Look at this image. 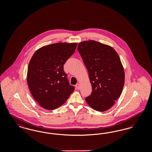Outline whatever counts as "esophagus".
<instances>
[{"instance_id":"1","label":"esophagus","mask_w":152,"mask_h":152,"mask_svg":"<svg viewBox=\"0 0 152 152\" xmlns=\"http://www.w3.org/2000/svg\"><path fill=\"white\" fill-rule=\"evenodd\" d=\"M75 87H76V88L77 89H80V85L79 84H77L75 86Z\"/></svg>"}]
</instances>
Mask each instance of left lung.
<instances>
[{"label": "left lung", "mask_w": 152, "mask_h": 152, "mask_svg": "<svg viewBox=\"0 0 152 152\" xmlns=\"http://www.w3.org/2000/svg\"><path fill=\"white\" fill-rule=\"evenodd\" d=\"M77 50L88 69L92 88L86 102L97 111L107 110L120 96L124 85L120 58L112 47L94 40L80 43Z\"/></svg>", "instance_id": "8db88e82"}]
</instances>
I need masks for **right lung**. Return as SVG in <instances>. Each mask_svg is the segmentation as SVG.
<instances>
[{
  "label": "right lung",
  "instance_id": "add662e5",
  "mask_svg": "<svg viewBox=\"0 0 152 152\" xmlns=\"http://www.w3.org/2000/svg\"><path fill=\"white\" fill-rule=\"evenodd\" d=\"M77 43H58L35 52L28 67L27 81L34 99L43 108L53 110L62 105L75 90L67 79L64 64Z\"/></svg>",
  "mask_w": 152,
  "mask_h": 152
}]
</instances>
